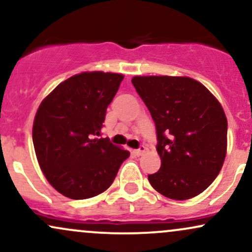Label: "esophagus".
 Here are the masks:
<instances>
[{
    "mask_svg": "<svg viewBox=\"0 0 252 252\" xmlns=\"http://www.w3.org/2000/svg\"><path fill=\"white\" fill-rule=\"evenodd\" d=\"M146 150H147L146 147H144V146H140V148H138V149H135V150H134V153H135L136 155L138 156V155H142L143 153H146Z\"/></svg>",
    "mask_w": 252,
    "mask_h": 252,
    "instance_id": "esophagus-1",
    "label": "esophagus"
}]
</instances>
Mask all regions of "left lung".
Wrapping results in <instances>:
<instances>
[{
    "label": "left lung",
    "mask_w": 252,
    "mask_h": 252,
    "mask_svg": "<svg viewBox=\"0 0 252 252\" xmlns=\"http://www.w3.org/2000/svg\"><path fill=\"white\" fill-rule=\"evenodd\" d=\"M154 120L161 168L148 175L153 189L174 200L200 194L220 172L227 120L220 103L189 77L131 79Z\"/></svg>",
    "instance_id": "left-lung-1"
}]
</instances>
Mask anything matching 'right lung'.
<instances>
[{"mask_svg": "<svg viewBox=\"0 0 252 252\" xmlns=\"http://www.w3.org/2000/svg\"><path fill=\"white\" fill-rule=\"evenodd\" d=\"M122 80V74L83 72L59 84L37 109L33 143L40 168L67 198L100 194L129 158L108 137L97 138Z\"/></svg>", "mask_w": 252, "mask_h": 252, "instance_id": "obj_1", "label": "right lung"}]
</instances>
